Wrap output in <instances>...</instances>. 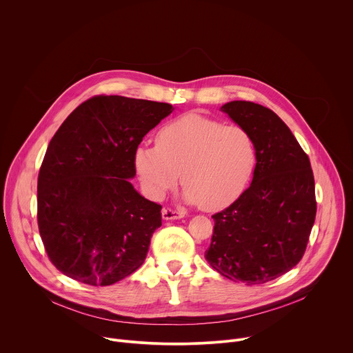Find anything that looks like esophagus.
Listing matches in <instances>:
<instances>
[{
  "label": "esophagus",
  "mask_w": 353,
  "mask_h": 353,
  "mask_svg": "<svg viewBox=\"0 0 353 353\" xmlns=\"http://www.w3.org/2000/svg\"><path fill=\"white\" fill-rule=\"evenodd\" d=\"M184 216L183 211L179 210H172V208H163L162 210V218L165 221H170V219H180Z\"/></svg>",
  "instance_id": "1"
}]
</instances>
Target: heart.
Instances as JSON below:
<instances>
[{"mask_svg": "<svg viewBox=\"0 0 353 353\" xmlns=\"http://www.w3.org/2000/svg\"><path fill=\"white\" fill-rule=\"evenodd\" d=\"M157 145H139L134 163L149 196L161 199L181 173L184 196L214 211L243 192L256 165V146L240 125L190 113L165 124Z\"/></svg>", "mask_w": 353, "mask_h": 353, "instance_id": "1", "label": "heart"}]
</instances>
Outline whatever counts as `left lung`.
<instances>
[{"mask_svg":"<svg viewBox=\"0 0 353 353\" xmlns=\"http://www.w3.org/2000/svg\"><path fill=\"white\" fill-rule=\"evenodd\" d=\"M221 110L253 138L257 163L250 187L212 215L205 259L232 281L260 285L303 257L317 212L314 176L307 154L272 110L245 100Z\"/></svg>","mask_w":353,"mask_h":353,"instance_id":"1","label":"left lung"}]
</instances>
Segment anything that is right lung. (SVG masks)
<instances>
[{
    "label": "right lung",
    "instance_id": "1",
    "mask_svg": "<svg viewBox=\"0 0 353 353\" xmlns=\"http://www.w3.org/2000/svg\"><path fill=\"white\" fill-rule=\"evenodd\" d=\"M172 105L99 94L81 103L50 141L37 179V225L64 275L113 285L145 261L162 205L134 190V154Z\"/></svg>",
    "mask_w": 353,
    "mask_h": 353
}]
</instances>
